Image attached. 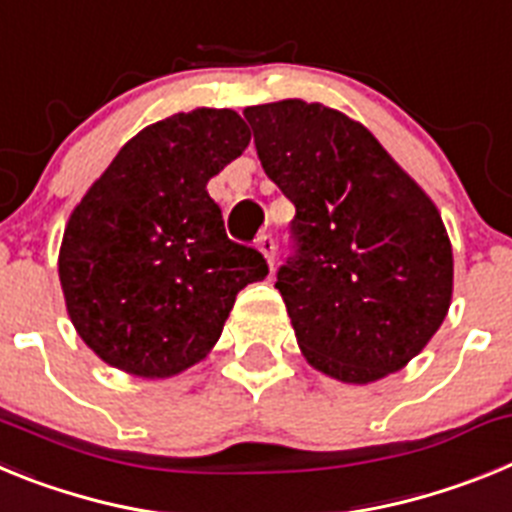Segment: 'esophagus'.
<instances>
[{
  "label": "esophagus",
  "mask_w": 512,
  "mask_h": 512,
  "mask_svg": "<svg viewBox=\"0 0 512 512\" xmlns=\"http://www.w3.org/2000/svg\"><path fill=\"white\" fill-rule=\"evenodd\" d=\"M256 246H259V251L264 253L266 264L274 269V259H277V243H274V238H271L269 233L259 235V241H256Z\"/></svg>",
  "instance_id": "1"
}]
</instances>
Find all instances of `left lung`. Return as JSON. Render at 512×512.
Masks as SVG:
<instances>
[{
	"label": "left lung",
	"instance_id": "obj_1",
	"mask_svg": "<svg viewBox=\"0 0 512 512\" xmlns=\"http://www.w3.org/2000/svg\"><path fill=\"white\" fill-rule=\"evenodd\" d=\"M243 115L266 176L295 205L277 289L305 359L348 384L400 372L451 305L454 256L436 205L343 112L282 99Z\"/></svg>",
	"mask_w": 512,
	"mask_h": 512
}]
</instances>
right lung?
Wrapping results in <instances>:
<instances>
[{"label": "right lung", "mask_w": 512, "mask_h": 512, "mask_svg": "<svg viewBox=\"0 0 512 512\" xmlns=\"http://www.w3.org/2000/svg\"><path fill=\"white\" fill-rule=\"evenodd\" d=\"M248 143L238 112H179L130 138L81 197L58 277L99 359L135 377H174L210 354L235 295L269 274L256 248L225 235L207 194Z\"/></svg>", "instance_id": "obj_1"}]
</instances>
